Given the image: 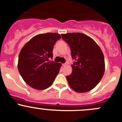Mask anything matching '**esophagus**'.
<instances>
[{
    "label": "esophagus",
    "mask_w": 122,
    "mask_h": 122,
    "mask_svg": "<svg viewBox=\"0 0 122 122\" xmlns=\"http://www.w3.org/2000/svg\"><path fill=\"white\" fill-rule=\"evenodd\" d=\"M67 64H68V63H67V62H66V63L63 64H62V66H66Z\"/></svg>",
    "instance_id": "1"
}]
</instances>
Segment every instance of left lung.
Masks as SVG:
<instances>
[{
  "label": "left lung",
  "mask_w": 122,
  "mask_h": 122,
  "mask_svg": "<svg viewBox=\"0 0 122 122\" xmlns=\"http://www.w3.org/2000/svg\"><path fill=\"white\" fill-rule=\"evenodd\" d=\"M71 48L72 72L66 76L71 88L84 93L94 88L100 81L105 70L104 58L97 43L82 33L61 35Z\"/></svg>",
  "instance_id": "8db88e82"
}]
</instances>
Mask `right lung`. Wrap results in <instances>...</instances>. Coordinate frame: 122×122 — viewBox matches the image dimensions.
Segmentation results:
<instances>
[{"instance_id": "obj_1", "label": "right lung", "mask_w": 122, "mask_h": 122, "mask_svg": "<svg viewBox=\"0 0 122 122\" xmlns=\"http://www.w3.org/2000/svg\"><path fill=\"white\" fill-rule=\"evenodd\" d=\"M61 36L56 33L34 36L22 48L18 58V70L27 84L36 90H45L53 83L61 64L49 62L53 57L54 44Z\"/></svg>"}]
</instances>
